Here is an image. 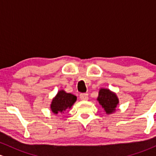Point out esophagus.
I'll use <instances>...</instances> for the list:
<instances>
[{"label": "esophagus", "mask_w": 156, "mask_h": 156, "mask_svg": "<svg viewBox=\"0 0 156 156\" xmlns=\"http://www.w3.org/2000/svg\"><path fill=\"white\" fill-rule=\"evenodd\" d=\"M80 98L81 99V100L83 101H86L88 99V94H81L80 95Z\"/></svg>", "instance_id": "obj_1"}]
</instances>
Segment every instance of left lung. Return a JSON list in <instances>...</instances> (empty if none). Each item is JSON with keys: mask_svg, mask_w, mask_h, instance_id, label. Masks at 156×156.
<instances>
[{"mask_svg": "<svg viewBox=\"0 0 156 156\" xmlns=\"http://www.w3.org/2000/svg\"><path fill=\"white\" fill-rule=\"evenodd\" d=\"M97 100L99 101V104L107 115L115 113L119 103V99L116 93L112 91L110 89L103 87L99 89Z\"/></svg>", "mask_w": 156, "mask_h": 156, "instance_id": "8db88e82", "label": "left lung"}]
</instances>
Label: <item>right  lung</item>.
Masks as SVG:
<instances>
[{"label": "right lung", "mask_w": 156, "mask_h": 156, "mask_svg": "<svg viewBox=\"0 0 156 156\" xmlns=\"http://www.w3.org/2000/svg\"><path fill=\"white\" fill-rule=\"evenodd\" d=\"M76 101V96L66 93L64 90H59L52 99L50 104L51 111L56 115L64 113L66 110L71 109Z\"/></svg>", "instance_id": "1"}]
</instances>
